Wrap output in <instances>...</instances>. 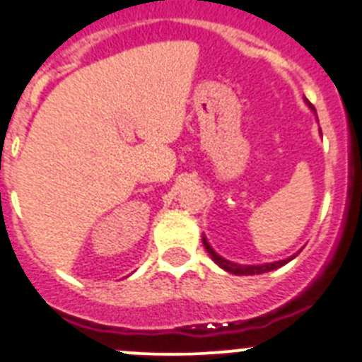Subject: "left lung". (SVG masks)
I'll use <instances>...</instances> for the list:
<instances>
[{"instance_id":"1","label":"left lung","mask_w":362,"mask_h":362,"mask_svg":"<svg viewBox=\"0 0 362 362\" xmlns=\"http://www.w3.org/2000/svg\"><path fill=\"white\" fill-rule=\"evenodd\" d=\"M308 103V101H306ZM308 107L312 108L313 112H315V108H313V105L308 103ZM203 245L204 248H206V252H209L210 257L214 259V263L217 264L219 268H223L225 272H230V274H233V276H259V274H267V272H272V270H277V268L284 267L286 263H290L292 259L297 257V254L290 255V257L286 259H281V261H274V263H264V264H238L233 263V261H228V259L221 257L219 254H217L216 250H214L212 246H210V243L206 241V238L203 235Z\"/></svg>"}]
</instances>
